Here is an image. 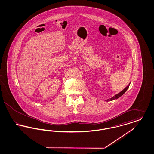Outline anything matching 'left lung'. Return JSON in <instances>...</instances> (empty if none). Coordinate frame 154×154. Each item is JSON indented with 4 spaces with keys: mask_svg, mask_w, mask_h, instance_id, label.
I'll return each mask as SVG.
<instances>
[{
    "mask_svg": "<svg viewBox=\"0 0 154 154\" xmlns=\"http://www.w3.org/2000/svg\"><path fill=\"white\" fill-rule=\"evenodd\" d=\"M129 85H130V84H129L126 88H125L124 89H123L121 92H120L119 93H118L117 95H116L114 96H113L112 97L110 98V99H108L107 101H111V100H114V99H117L118 98H119V97H121L122 95H124L125 93V92L127 91V89L129 88Z\"/></svg>",
    "mask_w": 154,
    "mask_h": 154,
    "instance_id": "left-lung-1",
    "label": "left lung"
}]
</instances>
